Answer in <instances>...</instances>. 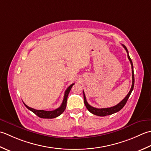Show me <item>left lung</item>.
Masks as SVG:
<instances>
[{"label":"left lung","instance_id":"left-lung-1","mask_svg":"<svg viewBox=\"0 0 151 151\" xmlns=\"http://www.w3.org/2000/svg\"><path fill=\"white\" fill-rule=\"evenodd\" d=\"M122 45L124 47V48L125 49V50L127 51V53H128V58L129 60H130V64H131V66H132V87L130 88V91H129L128 94L127 95V96H126L124 99H123L121 102L119 103L117 105H116L113 107H107V108H101V109H98V108H96V107H94L93 106H91L89 105L88 104L87 100H86V97H85V93L84 91H83V98H84V103H85V105L87 107V109L90 111L91 113H93L94 115H96L97 116H106V115H111L113 114V113H116L119 111L120 110H121L123 107L125 106L126 103H127V101L128 100V99L130 97V94L132 93V91H133L134 89V67H133V63H132V61L131 60V58L128 55V51L127 47L124 45L122 44Z\"/></svg>","mask_w":151,"mask_h":151}]
</instances>
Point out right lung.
I'll return each instance as SVG.
<instances>
[{
  "label": "right lung",
  "mask_w": 151,
  "mask_h": 151,
  "mask_svg": "<svg viewBox=\"0 0 151 151\" xmlns=\"http://www.w3.org/2000/svg\"><path fill=\"white\" fill-rule=\"evenodd\" d=\"M73 85H74V83L70 85L69 87H68V88L65 91V93H64V99H63L62 104H61V106L58 107V108L55 109L53 111H44V110L35 109L31 108V107H30L29 106H27L25 104H24V106H26L27 109H29L30 111H31L32 112H33L35 114H36L37 116H39V117H40V118L53 119L55 117H57V116H58L62 114V113L64 111V110H65V109H66L68 96L70 91V90H71V88Z\"/></svg>",
  "instance_id": "1"
}]
</instances>
